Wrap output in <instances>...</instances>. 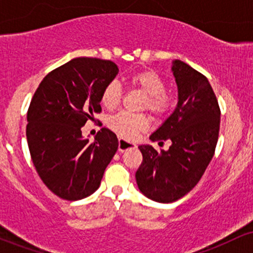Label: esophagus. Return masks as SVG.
Masks as SVG:
<instances>
[{"instance_id":"1","label":"esophagus","mask_w":253,"mask_h":253,"mask_svg":"<svg viewBox=\"0 0 253 253\" xmlns=\"http://www.w3.org/2000/svg\"><path fill=\"white\" fill-rule=\"evenodd\" d=\"M136 145L133 143V141L127 140V139L120 138L119 139V151L120 152H125V151L129 150V149H134Z\"/></svg>"}]
</instances>
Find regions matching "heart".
<instances>
[{
    "label": "heart",
    "mask_w": 253,
    "mask_h": 253,
    "mask_svg": "<svg viewBox=\"0 0 253 253\" xmlns=\"http://www.w3.org/2000/svg\"><path fill=\"white\" fill-rule=\"evenodd\" d=\"M133 88L140 90L145 95L143 108L149 109L153 114L163 115L170 108L171 100L165 92L164 80L152 70L136 72L129 78ZM123 97V89L118 81H112L104 86L101 102L106 108L114 109L120 104ZM109 126L119 135L125 138H134L139 132L147 129L150 126V119L144 114H132L128 112H120L110 118Z\"/></svg>",
    "instance_id": "heart-1"
}]
</instances>
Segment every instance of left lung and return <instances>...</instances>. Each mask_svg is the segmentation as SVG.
<instances>
[{
  "instance_id": "left-lung-1",
  "label": "left lung",
  "mask_w": 253,
  "mask_h": 253,
  "mask_svg": "<svg viewBox=\"0 0 253 253\" xmlns=\"http://www.w3.org/2000/svg\"><path fill=\"white\" fill-rule=\"evenodd\" d=\"M178 89L172 114L150 135L152 141L170 140L169 150L140 145L143 162L135 172L136 184L156 202H175L201 179L215 151L220 108L208 80L182 60L171 66Z\"/></svg>"
}]
</instances>
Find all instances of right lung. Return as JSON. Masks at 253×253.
Listing matches in <instances>:
<instances>
[{
    "instance_id": "add662e5",
    "label": "right lung",
    "mask_w": 253,
    "mask_h": 253,
    "mask_svg": "<svg viewBox=\"0 0 253 253\" xmlns=\"http://www.w3.org/2000/svg\"><path fill=\"white\" fill-rule=\"evenodd\" d=\"M118 72L110 60L75 58L46 75L34 92L27 113L28 149L42 181L64 200L95 193L117 152L115 133L102 128L90 143L82 127L101 112L104 86Z\"/></svg>"
}]
</instances>
